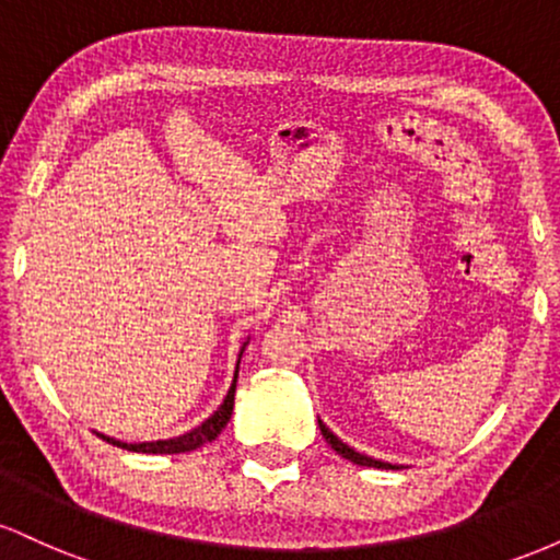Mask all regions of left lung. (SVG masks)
I'll list each match as a JSON object with an SVG mask.
<instances>
[{
    "label": "left lung",
    "mask_w": 560,
    "mask_h": 560,
    "mask_svg": "<svg viewBox=\"0 0 560 560\" xmlns=\"http://www.w3.org/2000/svg\"><path fill=\"white\" fill-rule=\"evenodd\" d=\"M318 427H320V434H324V440L329 442V445L337 450L339 455H342V458H347V460H352V464H358V466H371V468H400V466H392V464H384V460H376V458H369V455H363V453H358V450H352L350 445H345L342 440H339L337 434L331 432L329 427H326L324 421L318 419Z\"/></svg>",
    "instance_id": "8db88e82"
}]
</instances>
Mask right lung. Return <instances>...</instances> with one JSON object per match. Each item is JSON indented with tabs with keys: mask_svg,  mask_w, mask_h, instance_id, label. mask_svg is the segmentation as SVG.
Listing matches in <instances>:
<instances>
[{
	"mask_svg": "<svg viewBox=\"0 0 560 560\" xmlns=\"http://www.w3.org/2000/svg\"><path fill=\"white\" fill-rule=\"evenodd\" d=\"M247 342L242 345L240 350V361H242V352ZM240 361H236V371H234V382H231L229 387V395L223 397L221 408L215 410L210 419H205L199 423L197 429H191V432H186L182 436H173V440H158V442H120V440H113V436H105L100 434L102 440L110 442V445H118L124 450H131V453H155V455H173V453H191V450L202 447L205 442H213L218 434L223 432V427H226L229 419H231V410H234V392H236V376H240Z\"/></svg>",
	"mask_w": 560,
	"mask_h": 560,
	"instance_id": "1",
	"label": "right lung"
}]
</instances>
